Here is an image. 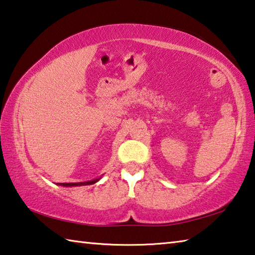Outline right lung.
<instances>
[{
  "mask_svg": "<svg viewBox=\"0 0 255 255\" xmlns=\"http://www.w3.org/2000/svg\"><path fill=\"white\" fill-rule=\"evenodd\" d=\"M101 178L94 179L91 181H85V182H75V183H58L59 185H63V187H79V185H89V184H94L98 182Z\"/></svg>",
  "mask_w": 255,
  "mask_h": 255,
  "instance_id": "right-lung-1",
  "label": "right lung"
}]
</instances>
